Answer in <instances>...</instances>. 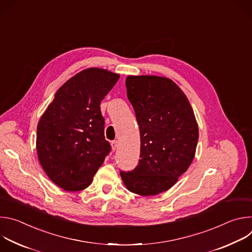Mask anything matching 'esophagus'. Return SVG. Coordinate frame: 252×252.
Segmentation results:
<instances>
[{
  "instance_id": "obj_1",
  "label": "esophagus",
  "mask_w": 252,
  "mask_h": 252,
  "mask_svg": "<svg viewBox=\"0 0 252 252\" xmlns=\"http://www.w3.org/2000/svg\"><path fill=\"white\" fill-rule=\"evenodd\" d=\"M111 146H112L113 151L115 152V151L118 149V147H119V142H118L117 140H113V141L111 142Z\"/></svg>"
}]
</instances>
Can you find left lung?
<instances>
[{
  "label": "left lung",
  "mask_w": 252,
  "mask_h": 252,
  "mask_svg": "<svg viewBox=\"0 0 252 252\" xmlns=\"http://www.w3.org/2000/svg\"><path fill=\"white\" fill-rule=\"evenodd\" d=\"M126 86L139 126L140 159L132 171H121V176L130 192L156 195L173 187L190 166L197 122L187 95L172 80L127 76Z\"/></svg>",
  "instance_id": "obj_1"
}]
</instances>
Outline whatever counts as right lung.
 <instances>
[{"mask_svg": "<svg viewBox=\"0 0 252 252\" xmlns=\"http://www.w3.org/2000/svg\"><path fill=\"white\" fill-rule=\"evenodd\" d=\"M119 79L104 68L81 70L57 91L39 121V161L51 181L66 191L87 189L111 152L99 103Z\"/></svg>", "mask_w": 252, "mask_h": 252, "instance_id": "obj_1", "label": "right lung"}]
</instances>
